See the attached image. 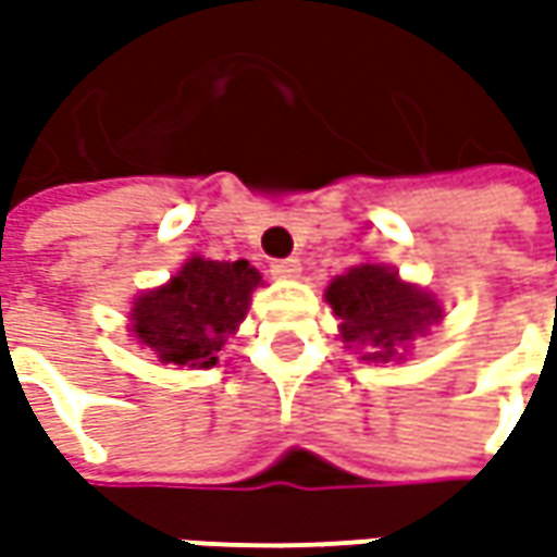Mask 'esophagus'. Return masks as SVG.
Masks as SVG:
<instances>
[{"label": "esophagus", "instance_id": "obj_1", "mask_svg": "<svg viewBox=\"0 0 557 557\" xmlns=\"http://www.w3.org/2000/svg\"><path fill=\"white\" fill-rule=\"evenodd\" d=\"M272 275H278V278H297L300 275V260L297 257L272 260Z\"/></svg>", "mask_w": 557, "mask_h": 557}]
</instances>
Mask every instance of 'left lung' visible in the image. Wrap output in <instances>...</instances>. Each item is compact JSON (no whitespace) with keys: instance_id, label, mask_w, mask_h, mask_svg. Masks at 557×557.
<instances>
[{"instance_id":"left-lung-1","label":"left lung","mask_w":557,"mask_h":557,"mask_svg":"<svg viewBox=\"0 0 557 557\" xmlns=\"http://www.w3.org/2000/svg\"><path fill=\"white\" fill-rule=\"evenodd\" d=\"M334 315L341 319V337L366 347L362 359H391L399 344L428 332L440 319L437 300L424 290L396 278L394 269L366 263L337 275L325 290Z\"/></svg>"}]
</instances>
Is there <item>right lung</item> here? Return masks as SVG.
I'll list each match as a JSON object with an SVG mask.
<instances>
[{"instance_id":"1","label":"right lung","mask_w":557,"mask_h":557,"mask_svg":"<svg viewBox=\"0 0 557 557\" xmlns=\"http://www.w3.org/2000/svg\"><path fill=\"white\" fill-rule=\"evenodd\" d=\"M260 272L247 260H188L170 285L148 290L129 312L133 334L170 366L213 369L228 334L245 319Z\"/></svg>"}]
</instances>
